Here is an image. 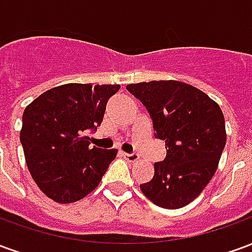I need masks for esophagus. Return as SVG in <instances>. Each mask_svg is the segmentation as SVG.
I'll return each mask as SVG.
<instances>
[{
	"mask_svg": "<svg viewBox=\"0 0 252 252\" xmlns=\"http://www.w3.org/2000/svg\"><path fill=\"white\" fill-rule=\"evenodd\" d=\"M123 157H124V159H126V160H128V162H131V163H133V162H136V160H139V155H137V154L123 153Z\"/></svg>",
	"mask_w": 252,
	"mask_h": 252,
	"instance_id": "1",
	"label": "esophagus"
}]
</instances>
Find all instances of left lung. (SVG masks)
<instances>
[{"mask_svg": "<svg viewBox=\"0 0 252 252\" xmlns=\"http://www.w3.org/2000/svg\"><path fill=\"white\" fill-rule=\"evenodd\" d=\"M147 108L166 158L140 190L155 205L178 209L198 197L216 173L227 142L224 115L202 90L180 81L126 85Z\"/></svg>", "mask_w": 252, "mask_h": 252, "instance_id": "8db88e82", "label": "left lung"}]
</instances>
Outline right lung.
Masks as SVG:
<instances>
[{"label":"right lung","instance_id":"obj_1","mask_svg":"<svg viewBox=\"0 0 252 252\" xmlns=\"http://www.w3.org/2000/svg\"><path fill=\"white\" fill-rule=\"evenodd\" d=\"M120 85L66 83L33 99L24 110L20 140L32 178L59 204L92 193L117 150L90 147L88 131L102 123L108 99Z\"/></svg>","mask_w":252,"mask_h":252}]
</instances>
